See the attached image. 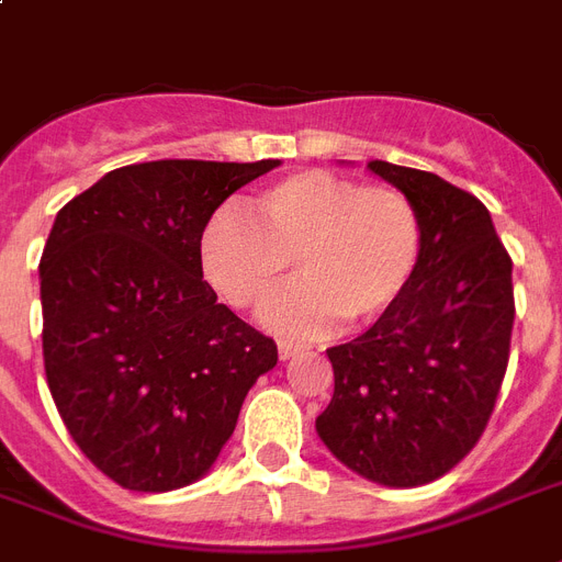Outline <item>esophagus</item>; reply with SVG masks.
<instances>
[{
	"instance_id": "34e87169",
	"label": "esophagus",
	"mask_w": 562,
	"mask_h": 562,
	"mask_svg": "<svg viewBox=\"0 0 562 562\" xmlns=\"http://www.w3.org/2000/svg\"><path fill=\"white\" fill-rule=\"evenodd\" d=\"M277 352H280V359H282V361H289V359H294V356H297L300 347H297V344H291V341H280V347H277Z\"/></svg>"
}]
</instances>
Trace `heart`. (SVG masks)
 <instances>
[{"label": "heart", "mask_w": 562, "mask_h": 562, "mask_svg": "<svg viewBox=\"0 0 562 562\" xmlns=\"http://www.w3.org/2000/svg\"><path fill=\"white\" fill-rule=\"evenodd\" d=\"M256 221L218 210L201 233V268L227 306L256 308L289 280H303L262 308V324L291 338L333 333L344 317L387 315L423 259L417 206L391 187H361L308 169L254 201Z\"/></svg>", "instance_id": "b5f03b06"}]
</instances>
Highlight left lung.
<instances>
[{"label": "left lung", "instance_id": "obj_1", "mask_svg": "<svg viewBox=\"0 0 562 562\" xmlns=\"http://www.w3.org/2000/svg\"><path fill=\"white\" fill-rule=\"evenodd\" d=\"M423 221V259L396 306L329 347L335 393L315 419L361 479L419 487L463 461L487 428L514 333V262L475 194L431 171L373 160Z\"/></svg>", "mask_w": 562, "mask_h": 562}]
</instances>
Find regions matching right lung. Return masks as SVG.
Returning <instances> with one entry per match:
<instances>
[{"instance_id": "obj_1", "label": "right lung", "mask_w": 562, "mask_h": 562, "mask_svg": "<svg viewBox=\"0 0 562 562\" xmlns=\"http://www.w3.org/2000/svg\"><path fill=\"white\" fill-rule=\"evenodd\" d=\"M280 160H157L108 171L57 212L40 259L57 414L119 487L203 479L277 344L203 280L212 212Z\"/></svg>"}]
</instances>
